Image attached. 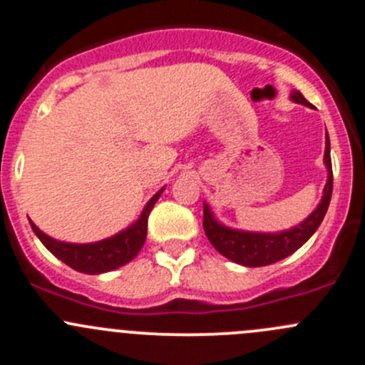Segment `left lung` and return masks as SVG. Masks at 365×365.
<instances>
[{
  "instance_id": "8db88e82",
  "label": "left lung",
  "mask_w": 365,
  "mask_h": 365,
  "mask_svg": "<svg viewBox=\"0 0 365 365\" xmlns=\"http://www.w3.org/2000/svg\"><path fill=\"white\" fill-rule=\"evenodd\" d=\"M290 98L296 103L310 106L307 98L299 91H292ZM324 165L328 168V180H326L324 193L315 207L314 213L304 218L299 225L281 232H251V231H238L222 225L217 218L213 217L207 204H204V231H206L207 240L211 242L215 249L222 256L229 258L231 262L240 263L245 267H265L270 263H276L279 259L287 258L303 244L310 240V237L317 231L328 211L329 200H331L333 192V172H331V158H329V138L326 133V150H324Z\"/></svg>"
}]
</instances>
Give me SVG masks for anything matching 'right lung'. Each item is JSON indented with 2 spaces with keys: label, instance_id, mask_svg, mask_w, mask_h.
<instances>
[{
  "label": "right lung",
  "instance_id": "right-lung-1",
  "mask_svg": "<svg viewBox=\"0 0 365 365\" xmlns=\"http://www.w3.org/2000/svg\"><path fill=\"white\" fill-rule=\"evenodd\" d=\"M161 188L150 200L147 206L143 207V213L140 215L133 225H128L127 229L120 231L114 237L106 238V240L95 242V244H68V242H58L55 238L48 237L37 227L34 222H30L34 232L37 235L44 247L57 256L61 262L69 265L71 269L78 270L84 274H102L109 272V270L118 269V267L125 265L130 259L138 256L141 251L147 238V224H148V215H150L152 207L158 202L159 195L163 193Z\"/></svg>",
  "mask_w": 365,
  "mask_h": 365
}]
</instances>
